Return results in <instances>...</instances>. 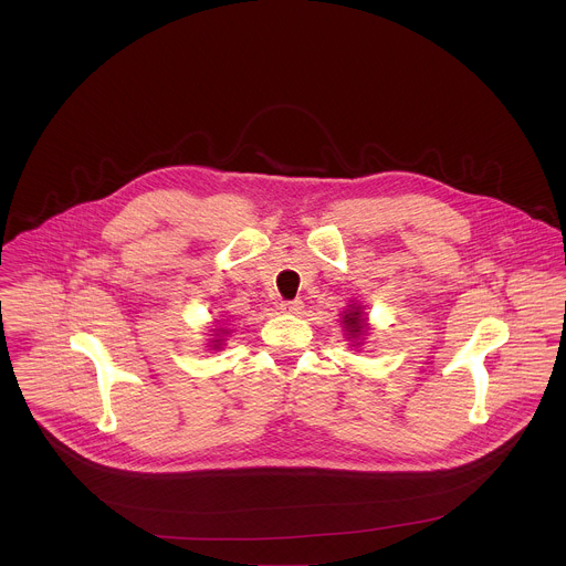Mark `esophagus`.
<instances>
[{
    "instance_id": "1",
    "label": "esophagus",
    "mask_w": 566,
    "mask_h": 566,
    "mask_svg": "<svg viewBox=\"0 0 566 566\" xmlns=\"http://www.w3.org/2000/svg\"><path fill=\"white\" fill-rule=\"evenodd\" d=\"M280 308H282V313H291V315H297V313H302V308H304V302H302V300L282 302V304H280Z\"/></svg>"
}]
</instances>
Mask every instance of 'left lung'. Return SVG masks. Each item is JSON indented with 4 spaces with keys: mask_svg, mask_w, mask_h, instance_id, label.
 Wrapping results in <instances>:
<instances>
[{
    "mask_svg": "<svg viewBox=\"0 0 566 566\" xmlns=\"http://www.w3.org/2000/svg\"><path fill=\"white\" fill-rule=\"evenodd\" d=\"M340 315L345 338L352 343V347H363L369 336V317L365 313V306L358 300H352Z\"/></svg>",
    "mask_w": 566,
    "mask_h": 566,
    "instance_id": "left-lung-1",
    "label": "left lung"
}]
</instances>
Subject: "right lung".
<instances>
[{
  "label": "right lung",
  "instance_id": "1",
  "mask_svg": "<svg viewBox=\"0 0 566 566\" xmlns=\"http://www.w3.org/2000/svg\"><path fill=\"white\" fill-rule=\"evenodd\" d=\"M230 332H232V329H228V327H217V325H214L212 334H208V336H210L208 347H210V349H214V352H221V349H223V345H226V336H228Z\"/></svg>",
  "mask_w": 566,
  "mask_h": 566
}]
</instances>
